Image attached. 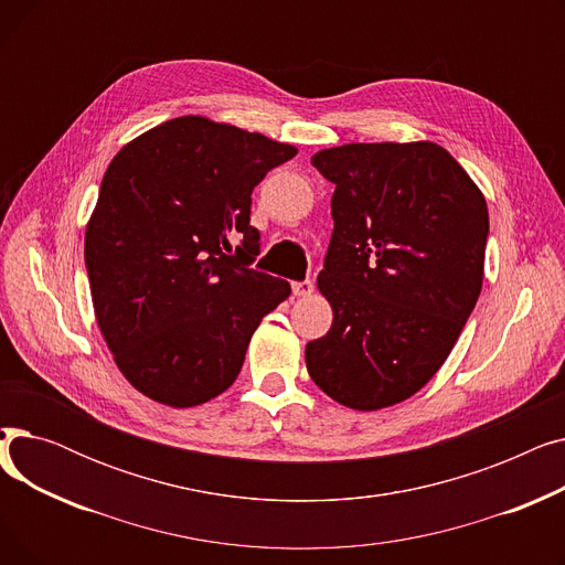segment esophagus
Wrapping results in <instances>:
<instances>
[{
  "instance_id": "obj_1",
  "label": "esophagus",
  "mask_w": 565,
  "mask_h": 565,
  "mask_svg": "<svg viewBox=\"0 0 565 565\" xmlns=\"http://www.w3.org/2000/svg\"><path fill=\"white\" fill-rule=\"evenodd\" d=\"M313 292V281L305 279V281H292V295H298V298H309Z\"/></svg>"
}]
</instances>
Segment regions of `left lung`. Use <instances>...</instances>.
Listing matches in <instances>:
<instances>
[{"label":"left lung","mask_w":565,"mask_h":565,"mask_svg":"<svg viewBox=\"0 0 565 565\" xmlns=\"http://www.w3.org/2000/svg\"><path fill=\"white\" fill-rule=\"evenodd\" d=\"M311 164L337 190L318 275L334 320L307 343L309 375L345 407L396 405L447 362L477 307L486 199L433 141L345 143Z\"/></svg>","instance_id":"8db88e82"}]
</instances>
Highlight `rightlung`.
Returning <instances> with one entry per match:
<instances>
[{
	"label": "right lung",
	"mask_w": 565,
	"mask_h": 565,
	"mask_svg": "<svg viewBox=\"0 0 565 565\" xmlns=\"http://www.w3.org/2000/svg\"><path fill=\"white\" fill-rule=\"evenodd\" d=\"M298 148L178 116L109 162L86 224L98 328L137 392L192 407L226 392L290 284L252 267V192ZM237 244V248L232 245Z\"/></svg>",
	"instance_id": "obj_1"
}]
</instances>
